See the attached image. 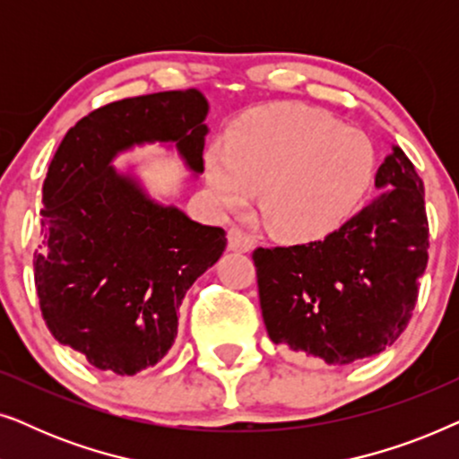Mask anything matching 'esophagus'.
Instances as JSON below:
<instances>
[{"label":"esophagus","instance_id":"obj_1","mask_svg":"<svg viewBox=\"0 0 459 459\" xmlns=\"http://www.w3.org/2000/svg\"><path fill=\"white\" fill-rule=\"evenodd\" d=\"M228 248L236 250V253H250L255 248V242L247 231H242L240 228H231L228 231Z\"/></svg>","mask_w":459,"mask_h":459}]
</instances>
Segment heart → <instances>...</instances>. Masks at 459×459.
<instances>
[{"mask_svg":"<svg viewBox=\"0 0 459 459\" xmlns=\"http://www.w3.org/2000/svg\"><path fill=\"white\" fill-rule=\"evenodd\" d=\"M376 156L361 131L303 104L255 110L230 143L206 150L204 171L225 211L259 193L265 228L284 240H316L353 215L374 178Z\"/></svg>","mask_w":459,"mask_h":459,"instance_id":"obj_1","label":"heart"}]
</instances>
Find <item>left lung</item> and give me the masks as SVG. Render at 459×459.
Here are the masks:
<instances>
[{
  "label": "left lung",
  "instance_id": "8db88e82",
  "mask_svg": "<svg viewBox=\"0 0 459 459\" xmlns=\"http://www.w3.org/2000/svg\"><path fill=\"white\" fill-rule=\"evenodd\" d=\"M376 187L378 196L324 240L253 253L275 344L347 366L378 355L405 330L429 263L424 184L393 146Z\"/></svg>",
  "mask_w": 459,
  "mask_h": 459
}]
</instances>
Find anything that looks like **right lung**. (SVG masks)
I'll list each match as a JSON object with an SVG mask.
<instances>
[{
	"label": "right lung",
	"instance_id": "1",
	"mask_svg": "<svg viewBox=\"0 0 459 459\" xmlns=\"http://www.w3.org/2000/svg\"><path fill=\"white\" fill-rule=\"evenodd\" d=\"M209 102L198 90L125 98L90 112L56 150L43 181L35 286L56 341L93 368L134 376L173 347L190 286L223 255L225 231L152 200L112 160L142 143H173L204 171Z\"/></svg>",
	"mask_w": 459,
	"mask_h": 459
}]
</instances>
